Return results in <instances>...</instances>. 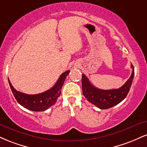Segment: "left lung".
<instances>
[{
	"mask_svg": "<svg viewBox=\"0 0 147 147\" xmlns=\"http://www.w3.org/2000/svg\"><path fill=\"white\" fill-rule=\"evenodd\" d=\"M131 67L132 68V73L130 78L122 87L112 90H102L93 86L86 76L82 74V92L84 97L88 102L100 109H107L117 105L125 99L132 84L134 68L132 64Z\"/></svg>",
	"mask_w": 147,
	"mask_h": 147,
	"instance_id": "obj_1",
	"label": "left lung"
}]
</instances>
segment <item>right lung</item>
<instances>
[{
  "instance_id": "right-lung-1",
  "label": "right lung",
  "mask_w": 147,
  "mask_h": 147,
  "mask_svg": "<svg viewBox=\"0 0 147 147\" xmlns=\"http://www.w3.org/2000/svg\"><path fill=\"white\" fill-rule=\"evenodd\" d=\"M69 72L70 70L62 73L53 87L45 92L36 95H28L17 91L11 85L9 78L8 81L13 95L18 104L28 110L44 111L56 103L57 98L61 95V90Z\"/></svg>"
}]
</instances>
